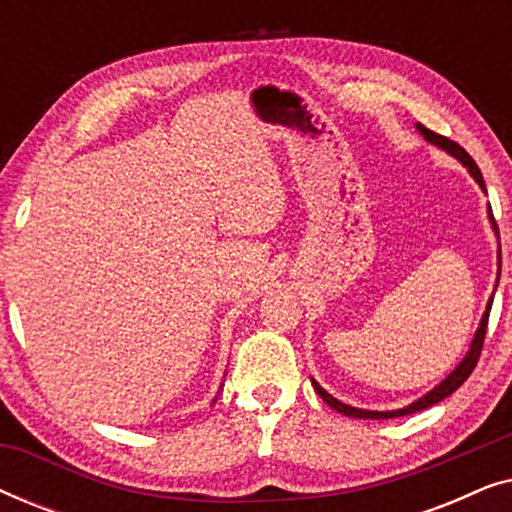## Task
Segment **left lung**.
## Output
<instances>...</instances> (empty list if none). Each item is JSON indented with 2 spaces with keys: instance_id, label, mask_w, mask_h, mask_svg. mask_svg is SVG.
I'll return each mask as SVG.
<instances>
[{
  "instance_id": "obj_1",
  "label": "left lung",
  "mask_w": 512,
  "mask_h": 512,
  "mask_svg": "<svg viewBox=\"0 0 512 512\" xmlns=\"http://www.w3.org/2000/svg\"><path fill=\"white\" fill-rule=\"evenodd\" d=\"M415 128H417L419 135H422V137L426 139V142L433 144V146H438V149H443L445 153H450L452 158H457L459 163L466 167L468 174H471V177L475 179V184H478V186L482 188V193H487L485 179H482L478 165H475V160H473L471 156H468V153H466L464 149H461V146H459L457 142H452V139H447V137H443V135H436V132H431L429 128H424L422 123H417ZM487 216H489V223H492L494 235L499 237V228H496L492 207H487ZM496 268H499V270H496L494 291H496V286H499V277H501V242H499V249H496ZM492 303H494V293H492V298L487 300V307H485V312H482V319H480V324H478V331H475L471 345H468V352H466L464 359H461V361L457 363V368H454L452 373L447 375L443 382H438L436 387L426 391L424 396H419L417 401L403 405V408H398V410H363V408H354V405L342 403V401H338V398H335V396L328 394V391H326L324 387H321V384H319L317 380H314V377H310L312 387H314V391H317V394H319L321 398H324V403L331 405V408H333L335 412H340V415H347V417H354V419H391V417H405V415H412V412H419V410L431 408V405H436V403L443 401V398L454 394V391H457V389L461 387V384H464V382L468 380V375L473 373L475 363H478V359H480L482 342H485L487 319H489V310H492Z\"/></svg>"
}]
</instances>
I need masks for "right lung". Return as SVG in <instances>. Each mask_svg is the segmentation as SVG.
Returning <instances> with one entry per match:
<instances>
[{
  "mask_svg": "<svg viewBox=\"0 0 512 512\" xmlns=\"http://www.w3.org/2000/svg\"><path fill=\"white\" fill-rule=\"evenodd\" d=\"M214 401H216V398H214Z\"/></svg>",
  "mask_w": 512,
  "mask_h": 512,
  "instance_id": "right-lung-1",
  "label": "right lung"
}]
</instances>
